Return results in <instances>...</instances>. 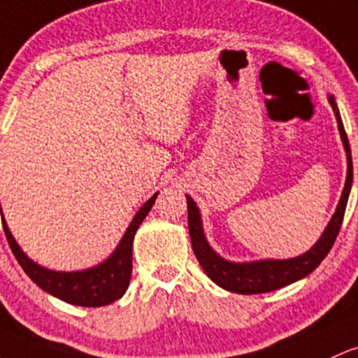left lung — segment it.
<instances>
[{
    "label": "left lung",
    "instance_id": "1",
    "mask_svg": "<svg viewBox=\"0 0 358 358\" xmlns=\"http://www.w3.org/2000/svg\"><path fill=\"white\" fill-rule=\"evenodd\" d=\"M335 110L336 120H338V129L341 139H343L345 151H347L348 161V171H347V182H345L343 194H341L340 203L336 207L335 215L329 221L328 227L324 229L323 236L317 239L316 245L313 246L308 253L301 255L297 258H290V260H265V262H253V263H231L224 258L215 255L209 245H207L206 236L202 231V221H200V214L195 202L187 195V207H188V231H190L192 248H194L195 257L203 268V272L209 275L212 282L219 285V287L229 290V292L236 294H263L272 292L285 285L292 284V282L299 280L306 277L324 260L326 255L329 253L331 246L335 245L336 236L340 233L341 222H343L345 209H347L348 195H350L352 178H353V166H352V152L350 144H348L347 132H345L343 122H341L340 110L336 107L335 96L328 98Z\"/></svg>",
    "mask_w": 358,
    "mask_h": 358
}]
</instances>
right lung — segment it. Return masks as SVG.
I'll return each mask as SVG.
<instances>
[{
	"mask_svg": "<svg viewBox=\"0 0 358 358\" xmlns=\"http://www.w3.org/2000/svg\"><path fill=\"white\" fill-rule=\"evenodd\" d=\"M156 197H158V194L152 195L134 215L131 226L127 227L120 245L113 251L112 257L100 263V265L93 266V268L83 270V272H52V270H47L44 266L34 263L20 250L15 238L11 236L5 217H3L1 206L0 212L8 245H10L23 272L29 275L38 287L59 297V299L69 302V304L85 306V308H100V306H107L110 302L120 299L125 290H127L132 273V241H134V234L139 229L141 222L144 221V217L151 210Z\"/></svg>",
	"mask_w": 358,
	"mask_h": 358,
	"instance_id": "obj_1",
	"label": "right lung"
}]
</instances>
